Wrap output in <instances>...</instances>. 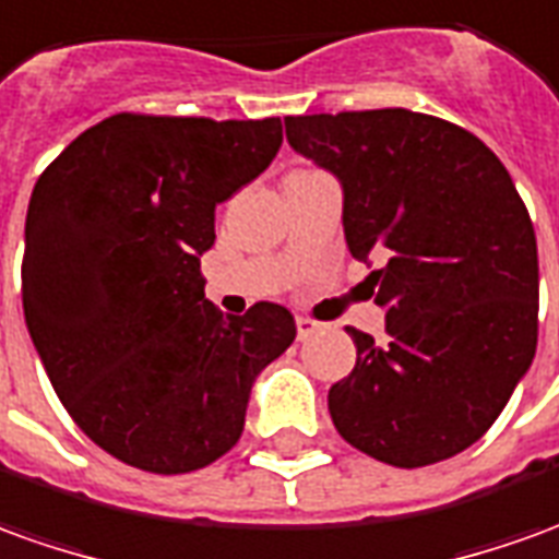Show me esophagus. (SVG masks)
<instances>
[{
	"instance_id": "obj_1",
	"label": "esophagus",
	"mask_w": 559,
	"mask_h": 559,
	"mask_svg": "<svg viewBox=\"0 0 559 559\" xmlns=\"http://www.w3.org/2000/svg\"><path fill=\"white\" fill-rule=\"evenodd\" d=\"M295 322H298V337H301V341L313 337V334L322 329V322H317V319H310V317H298Z\"/></svg>"
}]
</instances>
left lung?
<instances>
[{
  "mask_svg": "<svg viewBox=\"0 0 559 559\" xmlns=\"http://www.w3.org/2000/svg\"><path fill=\"white\" fill-rule=\"evenodd\" d=\"M288 145L337 176L353 258L386 341L349 331L334 429L399 468L441 463L490 429L538 341L536 230L502 160L463 127L407 109L286 118Z\"/></svg>",
  "mask_w": 559,
  "mask_h": 559,
  "instance_id": "1",
  "label": "left lung"
}]
</instances>
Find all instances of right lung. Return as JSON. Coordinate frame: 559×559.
I'll list each match as a JSON object with an SVG mask.
<instances>
[{
    "label": "right lung",
    "instance_id": "add662e5",
    "mask_svg": "<svg viewBox=\"0 0 559 559\" xmlns=\"http://www.w3.org/2000/svg\"><path fill=\"white\" fill-rule=\"evenodd\" d=\"M280 118L111 115L38 176L23 317L57 399L115 460L185 475L242 435L255 377L295 341L286 307L222 317L200 255L215 206L271 167Z\"/></svg>",
    "mask_w": 559,
    "mask_h": 559
}]
</instances>
